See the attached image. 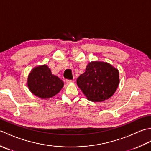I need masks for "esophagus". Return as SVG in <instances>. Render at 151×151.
I'll return each mask as SVG.
<instances>
[{
	"instance_id": "esophagus-1",
	"label": "esophagus",
	"mask_w": 151,
	"mask_h": 151,
	"mask_svg": "<svg viewBox=\"0 0 151 151\" xmlns=\"http://www.w3.org/2000/svg\"><path fill=\"white\" fill-rule=\"evenodd\" d=\"M74 81H73V80H69V79H67L66 80V82H67V84H70V83H72V82H73Z\"/></svg>"
}]
</instances>
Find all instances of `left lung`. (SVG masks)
<instances>
[{
    "label": "left lung",
    "mask_w": 151,
    "mask_h": 151,
    "mask_svg": "<svg viewBox=\"0 0 151 151\" xmlns=\"http://www.w3.org/2000/svg\"><path fill=\"white\" fill-rule=\"evenodd\" d=\"M76 83L89 101L101 102L111 97L119 83L117 69L103 62H92L80 75Z\"/></svg>",
    "instance_id": "left-lung-1"
}]
</instances>
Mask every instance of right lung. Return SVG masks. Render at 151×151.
Masks as SVG:
<instances>
[{
  "instance_id": "1",
  "label": "right lung",
  "mask_w": 151,
  "mask_h": 151,
  "mask_svg": "<svg viewBox=\"0 0 151 151\" xmlns=\"http://www.w3.org/2000/svg\"><path fill=\"white\" fill-rule=\"evenodd\" d=\"M28 86L34 95L41 99H47L58 93L63 88V82L44 65L35 67L32 70L28 76Z\"/></svg>"
}]
</instances>
